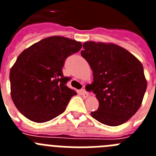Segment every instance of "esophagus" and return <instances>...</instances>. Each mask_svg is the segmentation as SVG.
Masks as SVG:
<instances>
[{"label":"esophagus","mask_w":156,"mask_h":156,"mask_svg":"<svg viewBox=\"0 0 156 156\" xmlns=\"http://www.w3.org/2000/svg\"><path fill=\"white\" fill-rule=\"evenodd\" d=\"M80 94L83 98H87L88 95H89L88 94L87 92L86 91V90H85V89H82V90H80Z\"/></svg>","instance_id":"34e87169"}]
</instances>
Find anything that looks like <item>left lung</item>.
<instances>
[{
    "instance_id": "left-lung-1",
    "label": "left lung",
    "mask_w": 156,
    "mask_h": 156,
    "mask_svg": "<svg viewBox=\"0 0 156 156\" xmlns=\"http://www.w3.org/2000/svg\"><path fill=\"white\" fill-rule=\"evenodd\" d=\"M83 48L81 55L93 71L94 81L88 89L99 102L91 116L108 126L124 123L139 109L147 88L142 64L115 44L87 41Z\"/></svg>"
}]
</instances>
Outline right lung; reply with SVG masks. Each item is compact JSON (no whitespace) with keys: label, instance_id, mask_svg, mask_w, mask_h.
<instances>
[{"label":"right lung","instance_id":"1","mask_svg":"<svg viewBox=\"0 0 156 156\" xmlns=\"http://www.w3.org/2000/svg\"><path fill=\"white\" fill-rule=\"evenodd\" d=\"M81 42L67 37H47L25 49L11 69V96L25 117L44 122L66 110L76 94L66 86L69 77L63 76L66 58L79 51Z\"/></svg>","mask_w":156,"mask_h":156}]
</instances>
